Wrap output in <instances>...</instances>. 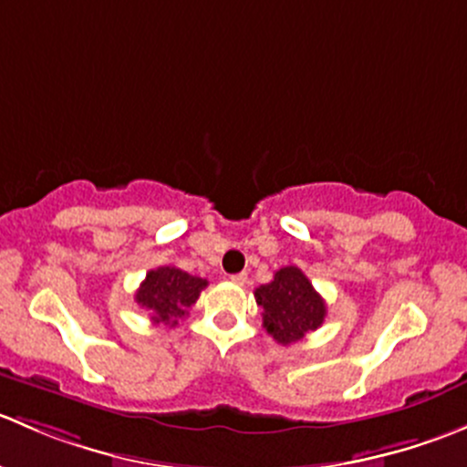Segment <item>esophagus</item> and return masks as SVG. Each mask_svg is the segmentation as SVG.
<instances>
[{
    "label": "esophagus",
    "instance_id": "1",
    "mask_svg": "<svg viewBox=\"0 0 467 467\" xmlns=\"http://www.w3.org/2000/svg\"><path fill=\"white\" fill-rule=\"evenodd\" d=\"M230 282H233V285H237V286H244L248 282V275H246V273H234V275H230Z\"/></svg>",
    "mask_w": 467,
    "mask_h": 467
}]
</instances>
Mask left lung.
<instances>
[{"mask_svg": "<svg viewBox=\"0 0 467 467\" xmlns=\"http://www.w3.org/2000/svg\"><path fill=\"white\" fill-rule=\"evenodd\" d=\"M255 300L264 309V327L282 346L300 341L307 332L321 327L327 314L325 300L298 266L275 271L268 285L257 286Z\"/></svg>", "mask_w": 467, "mask_h": 467, "instance_id": "8db88e82", "label": "left lung"}]
</instances>
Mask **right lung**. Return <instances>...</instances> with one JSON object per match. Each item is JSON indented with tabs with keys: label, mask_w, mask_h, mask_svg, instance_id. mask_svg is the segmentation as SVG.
I'll return each mask as SVG.
<instances>
[{
	"label": "right lung",
	"mask_w": 467,
	"mask_h": 467,
	"mask_svg": "<svg viewBox=\"0 0 467 467\" xmlns=\"http://www.w3.org/2000/svg\"><path fill=\"white\" fill-rule=\"evenodd\" d=\"M205 286L203 277L190 275L176 266H160L146 273L135 303L149 314L153 325H178V318L185 317Z\"/></svg>",
	"instance_id": "obj_1"
}]
</instances>
